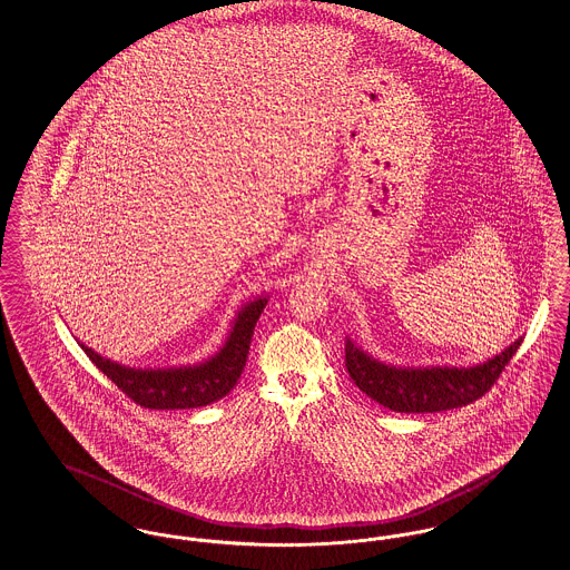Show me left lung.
<instances>
[{"instance_id":"8db88e82","label":"left lung","mask_w":570,"mask_h":570,"mask_svg":"<svg viewBox=\"0 0 570 570\" xmlns=\"http://www.w3.org/2000/svg\"><path fill=\"white\" fill-rule=\"evenodd\" d=\"M520 345L522 337L478 365L401 366L371 356L358 343L345 337V366L354 384L387 410L434 413L478 401L494 386Z\"/></svg>"}]
</instances>
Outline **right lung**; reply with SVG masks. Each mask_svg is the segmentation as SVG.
Returning a JSON list of instances; mask_svg holds the SVG:
<instances>
[{
  "label": "right lung",
  "instance_id": "1",
  "mask_svg": "<svg viewBox=\"0 0 570 570\" xmlns=\"http://www.w3.org/2000/svg\"><path fill=\"white\" fill-rule=\"evenodd\" d=\"M267 305V295L246 301L230 322L223 347L204 363L160 368H136L120 365L92 347L80 343L85 354L91 358L104 375H108L137 405L148 410H195L216 403L227 396L237 384L250 350L256 320Z\"/></svg>",
  "mask_w": 570,
  "mask_h": 570
}]
</instances>
